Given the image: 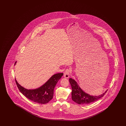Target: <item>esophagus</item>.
<instances>
[{"label": "esophagus", "instance_id": "obj_1", "mask_svg": "<svg viewBox=\"0 0 126 126\" xmlns=\"http://www.w3.org/2000/svg\"><path fill=\"white\" fill-rule=\"evenodd\" d=\"M70 72H71V70L70 69H67L64 72V77L66 78H69Z\"/></svg>", "mask_w": 126, "mask_h": 126}]
</instances>
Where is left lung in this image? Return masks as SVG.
I'll use <instances>...</instances> for the list:
<instances>
[{"label":"left lung","instance_id":"1","mask_svg":"<svg viewBox=\"0 0 126 126\" xmlns=\"http://www.w3.org/2000/svg\"><path fill=\"white\" fill-rule=\"evenodd\" d=\"M69 82L72 86V99L78 104L87 105L95 101L104 96L107 90L104 94L99 96H91L86 93L80 89L78 83L72 78H69Z\"/></svg>","mask_w":126,"mask_h":126}]
</instances>
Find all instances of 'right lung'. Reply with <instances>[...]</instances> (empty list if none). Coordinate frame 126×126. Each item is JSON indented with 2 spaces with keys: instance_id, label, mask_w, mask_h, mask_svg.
Here are the masks:
<instances>
[{
  "instance_id": "1",
  "label": "right lung",
  "mask_w": 126,
  "mask_h": 126,
  "mask_svg": "<svg viewBox=\"0 0 126 126\" xmlns=\"http://www.w3.org/2000/svg\"><path fill=\"white\" fill-rule=\"evenodd\" d=\"M63 74V73L54 74L44 85L35 90H27L20 86L16 79L15 81L20 91L27 99L39 104H45L53 99L54 89Z\"/></svg>"
}]
</instances>
